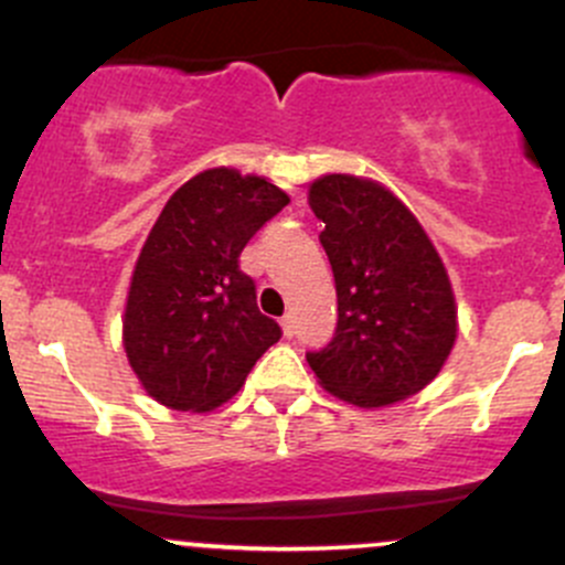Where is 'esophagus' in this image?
<instances>
[{
  "instance_id": "1",
  "label": "esophagus",
  "mask_w": 565,
  "mask_h": 565,
  "mask_svg": "<svg viewBox=\"0 0 565 565\" xmlns=\"http://www.w3.org/2000/svg\"><path fill=\"white\" fill-rule=\"evenodd\" d=\"M281 330H284V339H292L295 335V322H292V317H281Z\"/></svg>"
}]
</instances>
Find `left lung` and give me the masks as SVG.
Wrapping results in <instances>:
<instances>
[{
  "mask_svg": "<svg viewBox=\"0 0 565 565\" xmlns=\"http://www.w3.org/2000/svg\"><path fill=\"white\" fill-rule=\"evenodd\" d=\"M309 204L335 278L339 322L309 352L319 385L355 407H388L424 391L457 341L451 278L407 204L383 182L322 174Z\"/></svg>",
  "mask_w": 565,
  "mask_h": 565,
  "instance_id": "8db88e82",
  "label": "left lung"
}]
</instances>
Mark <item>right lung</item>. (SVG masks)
I'll use <instances>...</instances> for the list:
<instances>
[{
    "label": "right lung",
    "mask_w": 565,
    "mask_h": 565,
    "mask_svg": "<svg viewBox=\"0 0 565 565\" xmlns=\"http://www.w3.org/2000/svg\"><path fill=\"white\" fill-rule=\"evenodd\" d=\"M289 196L267 177L204 169L180 185L152 224L122 317V347L141 388L182 413L235 396L267 347L276 319L256 309L241 250Z\"/></svg>",
    "instance_id": "obj_1"
}]
</instances>
